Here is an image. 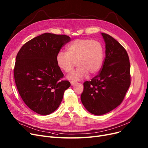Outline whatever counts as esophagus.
<instances>
[{"label": "esophagus", "instance_id": "esophagus-1", "mask_svg": "<svg viewBox=\"0 0 148 148\" xmlns=\"http://www.w3.org/2000/svg\"><path fill=\"white\" fill-rule=\"evenodd\" d=\"M70 83H71V85H74V84H75L77 82H74V81H71V82H70Z\"/></svg>", "mask_w": 148, "mask_h": 148}]
</instances>
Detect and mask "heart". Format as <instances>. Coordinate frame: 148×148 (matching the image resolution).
<instances>
[{"label":"heart","mask_w":148,"mask_h":148,"mask_svg":"<svg viewBox=\"0 0 148 148\" xmlns=\"http://www.w3.org/2000/svg\"><path fill=\"white\" fill-rule=\"evenodd\" d=\"M103 49L98 41L89 39H79L70 43L66 52L59 51L56 60L58 67L65 73L71 72L76 62L78 66L68 75L71 80H80L89 75L98 73L103 61Z\"/></svg>","instance_id":"b5f03b06"}]
</instances>
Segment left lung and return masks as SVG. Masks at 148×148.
Here are the masks:
<instances>
[{
  "label": "left lung",
  "instance_id": "obj_1",
  "mask_svg": "<svg viewBox=\"0 0 148 148\" xmlns=\"http://www.w3.org/2000/svg\"><path fill=\"white\" fill-rule=\"evenodd\" d=\"M106 57L100 71L84 82L81 101L92 114L102 115L121 104L131 84L130 62L123 47L112 36L101 33Z\"/></svg>",
  "mask_w": 148,
  "mask_h": 148
}]
</instances>
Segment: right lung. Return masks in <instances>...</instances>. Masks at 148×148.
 Listing matches in <instances>:
<instances>
[{
    "instance_id": "obj_1",
    "label": "right lung",
    "mask_w": 148,
    "mask_h": 148,
    "mask_svg": "<svg viewBox=\"0 0 148 148\" xmlns=\"http://www.w3.org/2000/svg\"><path fill=\"white\" fill-rule=\"evenodd\" d=\"M71 38L65 35L45 33L23 45L14 69L15 84L26 106L34 112L47 115L55 111L71 84L62 80L64 74L56 58Z\"/></svg>"
}]
</instances>
